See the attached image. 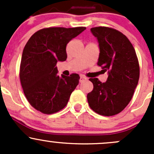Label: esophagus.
<instances>
[{
  "label": "esophagus",
  "instance_id": "1",
  "mask_svg": "<svg viewBox=\"0 0 154 154\" xmlns=\"http://www.w3.org/2000/svg\"><path fill=\"white\" fill-rule=\"evenodd\" d=\"M87 80V78L86 77H84V76H83V75L80 76V83H82V82L85 81V80Z\"/></svg>",
  "mask_w": 154,
  "mask_h": 154
}]
</instances>
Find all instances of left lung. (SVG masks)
Instances as JSON below:
<instances>
[{
    "label": "left lung",
    "mask_w": 154,
    "mask_h": 154,
    "mask_svg": "<svg viewBox=\"0 0 154 154\" xmlns=\"http://www.w3.org/2000/svg\"><path fill=\"white\" fill-rule=\"evenodd\" d=\"M100 48L97 66L108 71L101 83L90 78L93 90L87 94L90 108L96 113L112 116L122 111L133 97L139 79V64L133 45L120 31L107 27L91 28Z\"/></svg>",
    "instance_id": "left-lung-1"
}]
</instances>
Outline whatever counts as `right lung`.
Returning <instances> with one entry per match:
<instances>
[{"mask_svg":"<svg viewBox=\"0 0 154 154\" xmlns=\"http://www.w3.org/2000/svg\"><path fill=\"white\" fill-rule=\"evenodd\" d=\"M85 29L84 27L43 28L26 44L20 65V81L29 104L38 111L53 114L67 105L80 76L59 77L57 63L66 61L67 44Z\"/></svg>","mask_w":154,"mask_h":154,"instance_id":"1","label":"right lung"}]
</instances>
